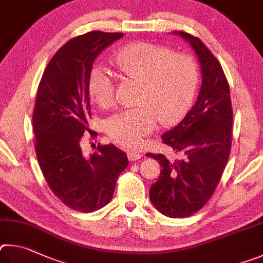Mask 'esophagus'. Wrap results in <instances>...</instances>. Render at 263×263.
<instances>
[{
	"label": "esophagus",
	"mask_w": 263,
	"mask_h": 263,
	"mask_svg": "<svg viewBox=\"0 0 263 263\" xmlns=\"http://www.w3.org/2000/svg\"><path fill=\"white\" fill-rule=\"evenodd\" d=\"M127 156H128V159L130 160V162H135V160H139L142 157L141 153H139V151H135V150H128Z\"/></svg>",
	"instance_id": "obj_1"
}]
</instances>
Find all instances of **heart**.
<instances>
[{
	"instance_id": "1",
	"label": "heart",
	"mask_w": 263,
	"mask_h": 263,
	"mask_svg": "<svg viewBox=\"0 0 263 263\" xmlns=\"http://www.w3.org/2000/svg\"><path fill=\"white\" fill-rule=\"evenodd\" d=\"M112 62L121 80L141 82L139 107L122 110L106 123L108 136L124 146L139 145L141 137L153 132L160 121L172 124L180 120L194 100L199 82L195 60L173 53L165 46L133 43L113 55ZM89 95L101 108L114 104L112 73L96 67L89 77Z\"/></svg>"
}]
</instances>
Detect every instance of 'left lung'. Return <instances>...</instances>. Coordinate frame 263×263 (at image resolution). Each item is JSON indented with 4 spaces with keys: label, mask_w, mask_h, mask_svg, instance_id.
I'll list each match as a JSON object with an SVG mask.
<instances>
[{
    "label": "left lung",
    "mask_w": 263,
    "mask_h": 263,
    "mask_svg": "<svg viewBox=\"0 0 263 263\" xmlns=\"http://www.w3.org/2000/svg\"><path fill=\"white\" fill-rule=\"evenodd\" d=\"M195 50L202 75L196 103L163 143L176 157L146 154L159 163L160 176L150 187V200L159 213L171 218L195 214L213 195L227 166L232 142V106L222 66L202 41L174 31Z\"/></svg>",
    "instance_id": "left-lung-1"
}]
</instances>
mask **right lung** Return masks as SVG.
I'll list each match as a JSON object with an SVG mask.
<instances>
[{"label": "right lung", "instance_id": "right-lung-1", "mask_svg": "<svg viewBox=\"0 0 263 263\" xmlns=\"http://www.w3.org/2000/svg\"><path fill=\"white\" fill-rule=\"evenodd\" d=\"M123 33L92 31L69 40L50 59L33 110L35 154L46 182L72 210L92 213L112 200L127 155L113 144L87 155L82 139L91 117L89 77L97 57Z\"/></svg>", "mask_w": 263, "mask_h": 263}]
</instances>
